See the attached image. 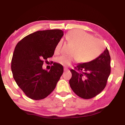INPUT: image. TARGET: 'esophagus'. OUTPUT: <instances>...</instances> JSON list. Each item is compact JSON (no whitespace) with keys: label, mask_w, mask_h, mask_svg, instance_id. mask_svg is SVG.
Returning <instances> with one entry per match:
<instances>
[{"label":"esophagus","mask_w":125,"mask_h":125,"mask_svg":"<svg viewBox=\"0 0 125 125\" xmlns=\"http://www.w3.org/2000/svg\"><path fill=\"white\" fill-rule=\"evenodd\" d=\"M69 70L67 68H64V71H69Z\"/></svg>","instance_id":"34e87169"}]
</instances>
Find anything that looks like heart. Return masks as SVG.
<instances>
[{
    "label": "heart",
    "instance_id": "obj_1",
    "mask_svg": "<svg viewBox=\"0 0 125 125\" xmlns=\"http://www.w3.org/2000/svg\"><path fill=\"white\" fill-rule=\"evenodd\" d=\"M66 39L74 47L71 52L73 55H63L57 58V62L64 67L70 65L76 59L81 63L89 62L99 56L103 50V45L99 40L92 38L91 35L83 31H70L67 34ZM61 48L60 42L55 47V52H59Z\"/></svg>",
    "mask_w": 125,
    "mask_h": 125
}]
</instances>
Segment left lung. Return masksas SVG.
Masks as SVG:
<instances>
[{
  "label": "left lung",
  "instance_id": "8db88e82",
  "mask_svg": "<svg viewBox=\"0 0 125 125\" xmlns=\"http://www.w3.org/2000/svg\"><path fill=\"white\" fill-rule=\"evenodd\" d=\"M111 57L106 48L102 54L89 62L78 64L70 71L71 89L82 98L91 99L104 89L111 73Z\"/></svg>",
  "mask_w": 125,
  "mask_h": 125
}]
</instances>
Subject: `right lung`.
Wrapping results in <instances>:
<instances>
[{"label": "right lung", "instance_id": "1", "mask_svg": "<svg viewBox=\"0 0 125 125\" xmlns=\"http://www.w3.org/2000/svg\"><path fill=\"white\" fill-rule=\"evenodd\" d=\"M63 34L61 30L36 31L23 38L15 46L11 61L13 78L31 99L47 97L62 75L63 67L60 64L53 63L49 71L43 70L42 65L44 60L47 62L54 55Z\"/></svg>", "mask_w": 125, "mask_h": 125}]
</instances>
